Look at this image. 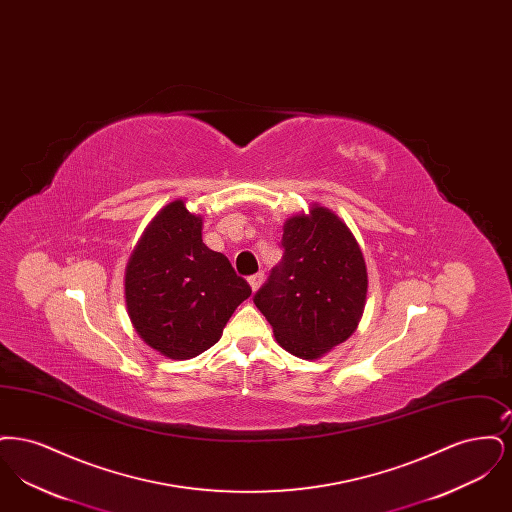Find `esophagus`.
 I'll use <instances>...</instances> for the list:
<instances>
[{
	"instance_id": "esophagus-1",
	"label": "esophagus",
	"mask_w": 512,
	"mask_h": 512,
	"mask_svg": "<svg viewBox=\"0 0 512 512\" xmlns=\"http://www.w3.org/2000/svg\"><path fill=\"white\" fill-rule=\"evenodd\" d=\"M263 280H265V274H263V272H257V274H253V276H249V278H247V282H249V286H251V290H253V292H257V290L261 288Z\"/></svg>"
}]
</instances>
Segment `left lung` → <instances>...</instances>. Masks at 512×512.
<instances>
[{
  "mask_svg": "<svg viewBox=\"0 0 512 512\" xmlns=\"http://www.w3.org/2000/svg\"><path fill=\"white\" fill-rule=\"evenodd\" d=\"M282 261L253 303L276 341L313 361L347 340L365 311V257L351 230L326 207L286 220Z\"/></svg>",
  "mask_w": 512,
  "mask_h": 512,
  "instance_id": "8db88e82",
  "label": "left lung"
}]
</instances>
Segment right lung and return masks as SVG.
I'll use <instances>...</instances> for the list:
<instances>
[{
	"label": "right lung",
	"instance_id": "add662e5",
	"mask_svg": "<svg viewBox=\"0 0 512 512\" xmlns=\"http://www.w3.org/2000/svg\"><path fill=\"white\" fill-rule=\"evenodd\" d=\"M126 309L138 336L169 359H192L222 336L251 288L201 240V217L182 199L163 207L130 255Z\"/></svg>",
	"mask_w": 512,
	"mask_h": 512
}]
</instances>
